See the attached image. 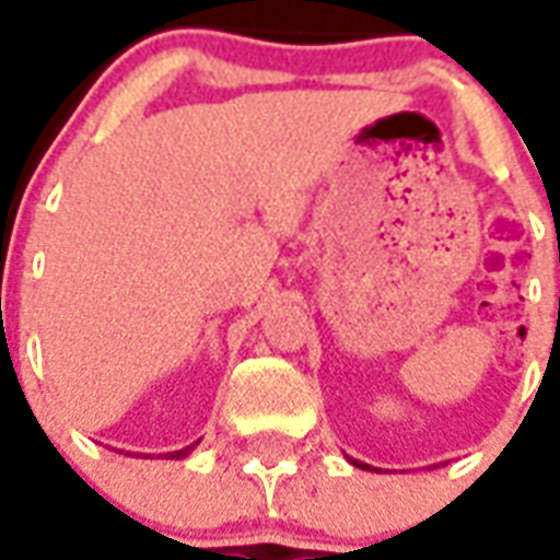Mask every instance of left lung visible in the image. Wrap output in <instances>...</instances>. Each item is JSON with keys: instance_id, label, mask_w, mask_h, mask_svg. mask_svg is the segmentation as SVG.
Masks as SVG:
<instances>
[{"instance_id": "1", "label": "left lung", "mask_w": 560, "mask_h": 560, "mask_svg": "<svg viewBox=\"0 0 560 560\" xmlns=\"http://www.w3.org/2000/svg\"><path fill=\"white\" fill-rule=\"evenodd\" d=\"M346 459H349L351 465H354V468H360V470H377V468H372V465H366V462H360V459H351V456H346Z\"/></svg>"}]
</instances>
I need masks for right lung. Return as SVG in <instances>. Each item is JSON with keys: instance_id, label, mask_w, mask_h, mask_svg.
Instances as JSON below:
<instances>
[{"instance_id": "obj_1", "label": "right lung", "mask_w": 560, "mask_h": 560, "mask_svg": "<svg viewBox=\"0 0 560 560\" xmlns=\"http://www.w3.org/2000/svg\"><path fill=\"white\" fill-rule=\"evenodd\" d=\"M197 444H200V442L188 444V447H183V451L168 453V456H165V459H186V456H191V451H194V447H197ZM118 453H121V451H118ZM127 456H130V453H127ZM144 459H151V456H144Z\"/></svg>"}]
</instances>
